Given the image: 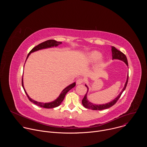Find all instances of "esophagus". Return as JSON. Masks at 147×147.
<instances>
[{
  "instance_id": "obj_1",
  "label": "esophagus",
  "mask_w": 147,
  "mask_h": 147,
  "mask_svg": "<svg viewBox=\"0 0 147 147\" xmlns=\"http://www.w3.org/2000/svg\"><path fill=\"white\" fill-rule=\"evenodd\" d=\"M84 79L82 78H79L77 79V81H76V83L77 84H82V82H84Z\"/></svg>"
}]
</instances>
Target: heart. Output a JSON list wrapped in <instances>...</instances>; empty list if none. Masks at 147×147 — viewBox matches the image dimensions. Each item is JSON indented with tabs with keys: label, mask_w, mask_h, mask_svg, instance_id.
Listing matches in <instances>:
<instances>
[{
	"label": "heart",
	"mask_w": 147,
	"mask_h": 147,
	"mask_svg": "<svg viewBox=\"0 0 147 147\" xmlns=\"http://www.w3.org/2000/svg\"><path fill=\"white\" fill-rule=\"evenodd\" d=\"M101 56H102V55L100 52L94 51H92L88 53L87 60L90 63H95L98 60H99L100 59ZM103 62L102 61H100L99 66H103Z\"/></svg>",
	"instance_id": "obj_1"
}]
</instances>
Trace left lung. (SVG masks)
<instances>
[{"mask_svg": "<svg viewBox=\"0 0 147 147\" xmlns=\"http://www.w3.org/2000/svg\"><path fill=\"white\" fill-rule=\"evenodd\" d=\"M112 57L113 59H119L121 60L122 61H123L125 64L127 65V66H128V61H127V59L125 55L122 53L121 51L117 50L115 47H112ZM128 80H129V74L127 76V81L125 82V84L124 85V87L123 88V89L122 90L121 92L120 93V94L117 96V97H116L113 100L111 101V102H109L108 103L106 104H103V105H95L93 104L91 102H90L87 99V92L88 91V87L86 85V87H87V91L84 97V98L82 100V105L85 108H87V109H92V110H103V109H108L111 108V107H112L113 105L116 103V102L118 100V99H119V98L120 97V96L121 95L123 92L125 90V88H126L127 82H128Z\"/></svg>", "mask_w": 147, "mask_h": 147, "instance_id": "obj_1", "label": "left lung"}]
</instances>
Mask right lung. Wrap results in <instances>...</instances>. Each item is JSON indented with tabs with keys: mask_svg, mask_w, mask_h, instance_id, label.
<instances>
[{
	"mask_svg": "<svg viewBox=\"0 0 147 147\" xmlns=\"http://www.w3.org/2000/svg\"><path fill=\"white\" fill-rule=\"evenodd\" d=\"M61 42H57L55 40H53V39H50V40H46L45 42H42L40 44H39V45H38L37 46L35 47L34 48H33L31 51L29 52V53L28 54V56L27 57V59L28 58V57L29 56V55H30L31 53L32 52H34L35 51H38V50H40V49H45V48H51V47H57V45L61 44ZM23 78H22V86L23 87V89L28 98V99L32 103H34V104L36 105L38 107H42V108H48V109H51V108H56L58 106H59L60 103H61V102L63 100L64 98H65V96L66 95V94L71 90L72 89L73 87H75L76 86V83L74 82L73 84H70V86H67L66 88H65L62 91V92H61V94H60L59 96L55 100H54L53 102H50V103H41V102H38L37 101H35L33 99H32L31 98H30L28 94H27L26 91H25V89L24 88V86H23Z\"/></svg>",
	"mask_w": 147,
	"mask_h": 147,
	"instance_id": "right-lung-1",
	"label": "right lung"
}]
</instances>
